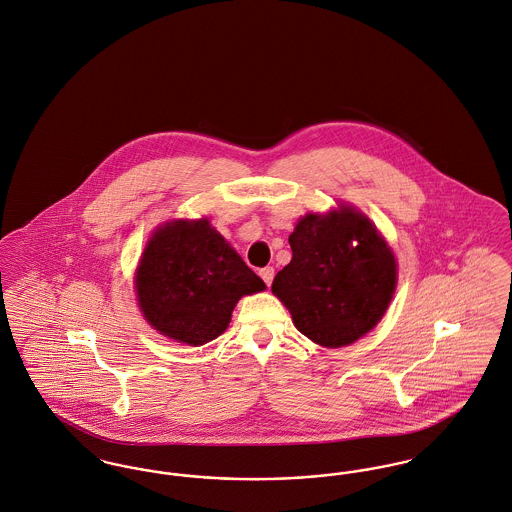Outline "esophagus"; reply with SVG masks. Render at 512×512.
Masks as SVG:
<instances>
[{"label":"esophagus","instance_id":"esophagus-1","mask_svg":"<svg viewBox=\"0 0 512 512\" xmlns=\"http://www.w3.org/2000/svg\"><path fill=\"white\" fill-rule=\"evenodd\" d=\"M274 276H276V270L274 268H262L260 270V278L264 279V283L270 287L272 285V281H274Z\"/></svg>","mask_w":512,"mask_h":512}]
</instances>
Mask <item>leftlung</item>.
I'll return each mask as SVG.
<instances>
[{"label":"left lung","mask_w":512,"mask_h":512,"mask_svg":"<svg viewBox=\"0 0 512 512\" xmlns=\"http://www.w3.org/2000/svg\"><path fill=\"white\" fill-rule=\"evenodd\" d=\"M289 244L293 258L272 291L301 334L340 348L381 321L395 293L397 262L364 213L348 205L326 215L309 213Z\"/></svg>","instance_id":"8db88e82"}]
</instances>
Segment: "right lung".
Instances as JSON below:
<instances>
[{
    "mask_svg": "<svg viewBox=\"0 0 512 512\" xmlns=\"http://www.w3.org/2000/svg\"><path fill=\"white\" fill-rule=\"evenodd\" d=\"M135 289L140 311L160 334L201 346L221 336L242 295L266 289L207 219L170 221L150 236Z\"/></svg>",
    "mask_w": 512,
    "mask_h": 512,
    "instance_id": "right-lung-1",
    "label": "right lung"
}]
</instances>
